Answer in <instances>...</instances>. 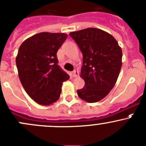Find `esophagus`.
Segmentation results:
<instances>
[{"instance_id":"esophagus-1","label":"esophagus","mask_w":146,"mask_h":146,"mask_svg":"<svg viewBox=\"0 0 146 146\" xmlns=\"http://www.w3.org/2000/svg\"><path fill=\"white\" fill-rule=\"evenodd\" d=\"M78 76V71L76 70H73V77H77V76Z\"/></svg>"}]
</instances>
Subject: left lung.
Segmentation results:
<instances>
[{"instance_id": "1", "label": "left lung", "mask_w": 146, "mask_h": 146, "mask_svg": "<svg viewBox=\"0 0 146 146\" xmlns=\"http://www.w3.org/2000/svg\"><path fill=\"white\" fill-rule=\"evenodd\" d=\"M83 53L80 77L85 86L78 96L96 103L108 94L117 81L122 66V49L112 35L95 28L70 33Z\"/></svg>"}]
</instances>
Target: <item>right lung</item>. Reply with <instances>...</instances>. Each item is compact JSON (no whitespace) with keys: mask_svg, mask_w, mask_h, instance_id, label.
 <instances>
[{"mask_svg":"<svg viewBox=\"0 0 146 146\" xmlns=\"http://www.w3.org/2000/svg\"><path fill=\"white\" fill-rule=\"evenodd\" d=\"M67 34L43 32L23 42L15 58L18 76L28 96L48 106L59 99L63 83L70 76L58 65L57 51Z\"/></svg>","mask_w":146,"mask_h":146,"instance_id":"1","label":"right lung"}]
</instances>
